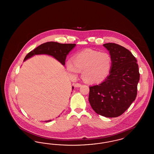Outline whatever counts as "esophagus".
<instances>
[{
  "label": "esophagus",
  "instance_id": "obj_1",
  "mask_svg": "<svg viewBox=\"0 0 154 154\" xmlns=\"http://www.w3.org/2000/svg\"><path fill=\"white\" fill-rule=\"evenodd\" d=\"M74 86L75 88H78V87H80L81 86V84H79V83H75V84H74Z\"/></svg>",
  "mask_w": 154,
  "mask_h": 154
}]
</instances>
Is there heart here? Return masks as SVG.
Returning <instances> with one entry per match:
<instances>
[{
    "label": "heart",
    "mask_w": 154,
    "mask_h": 154,
    "mask_svg": "<svg viewBox=\"0 0 154 154\" xmlns=\"http://www.w3.org/2000/svg\"><path fill=\"white\" fill-rule=\"evenodd\" d=\"M66 66L72 77H77L82 70V76L84 80L91 84H98L110 75L112 59L107 52L87 49L76 54L73 60H67Z\"/></svg>",
    "instance_id": "obj_1"
}]
</instances>
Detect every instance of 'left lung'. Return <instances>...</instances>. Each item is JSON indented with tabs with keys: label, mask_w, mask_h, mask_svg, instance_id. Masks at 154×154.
Masks as SVG:
<instances>
[{
	"label": "left lung",
	"mask_w": 154,
	"mask_h": 154,
	"mask_svg": "<svg viewBox=\"0 0 154 154\" xmlns=\"http://www.w3.org/2000/svg\"><path fill=\"white\" fill-rule=\"evenodd\" d=\"M103 46L112 59V69L102 82L89 87L88 100L97 114L105 117H117L136 97L139 66L131 52L124 47L110 43Z\"/></svg>",
	"instance_id": "obj_1"
}]
</instances>
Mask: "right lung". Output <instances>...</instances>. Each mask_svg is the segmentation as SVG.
<instances>
[{
  "label": "right lung",
  "mask_w": 154,
  "mask_h": 154,
  "mask_svg": "<svg viewBox=\"0 0 154 154\" xmlns=\"http://www.w3.org/2000/svg\"><path fill=\"white\" fill-rule=\"evenodd\" d=\"M75 45V44H61L54 42H47L40 45L35 50L28 53L24 58L23 61L30 58L35 55L47 54L53 57L58 60L62 65L65 66L67 55L73 49ZM73 89V87H72V90ZM50 121H51V120L45 121L46 122Z\"/></svg>",
  "instance_id": "add662e5"
}]
</instances>
